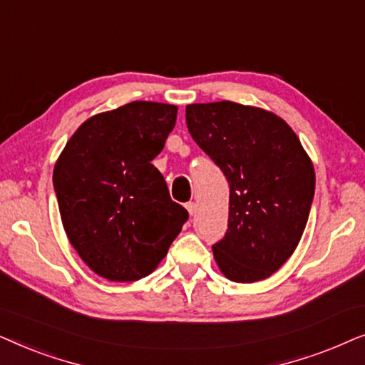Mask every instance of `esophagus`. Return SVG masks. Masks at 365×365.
<instances>
[{
    "label": "esophagus",
    "instance_id": "34e87169",
    "mask_svg": "<svg viewBox=\"0 0 365 365\" xmlns=\"http://www.w3.org/2000/svg\"><path fill=\"white\" fill-rule=\"evenodd\" d=\"M186 209H187V212H189V216H194V214L197 212V204L196 202H187L186 204Z\"/></svg>",
    "mask_w": 365,
    "mask_h": 365
}]
</instances>
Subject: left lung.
Returning a JSON list of instances; mask_svg holds the SVG:
<instances>
[{
    "mask_svg": "<svg viewBox=\"0 0 365 365\" xmlns=\"http://www.w3.org/2000/svg\"><path fill=\"white\" fill-rule=\"evenodd\" d=\"M197 146L229 182V221L214 261L229 281L271 277L292 256L316 187L311 158L292 128L267 109L232 101L186 106Z\"/></svg>",
    "mask_w": 365,
    "mask_h": 365,
    "instance_id": "8db88e82",
    "label": "left lung"
}]
</instances>
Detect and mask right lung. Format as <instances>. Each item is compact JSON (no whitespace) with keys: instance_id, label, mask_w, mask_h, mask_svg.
<instances>
[{"instance_id":"right-lung-1","label":"right lung","mask_w":365,"mask_h":365,"mask_svg":"<svg viewBox=\"0 0 365 365\" xmlns=\"http://www.w3.org/2000/svg\"><path fill=\"white\" fill-rule=\"evenodd\" d=\"M178 106L133 101L79 126L53 171L69 244L108 281L146 277L166 257L187 211L151 161L176 124Z\"/></svg>"}]
</instances>
